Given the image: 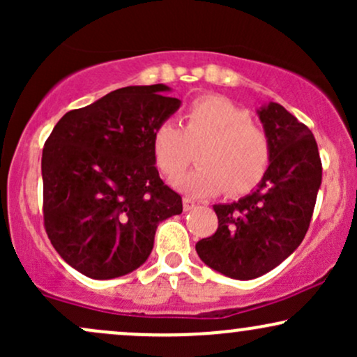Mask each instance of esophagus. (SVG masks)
<instances>
[{
	"label": "esophagus",
	"mask_w": 357,
	"mask_h": 357,
	"mask_svg": "<svg viewBox=\"0 0 357 357\" xmlns=\"http://www.w3.org/2000/svg\"><path fill=\"white\" fill-rule=\"evenodd\" d=\"M196 206V203L192 202L191 198H184L183 199V208H184V211H190V210H192V208Z\"/></svg>",
	"instance_id": "esophagus-1"
}]
</instances>
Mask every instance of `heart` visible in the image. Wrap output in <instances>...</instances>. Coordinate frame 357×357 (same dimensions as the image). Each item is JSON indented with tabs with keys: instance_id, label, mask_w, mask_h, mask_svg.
I'll return each mask as SVG.
<instances>
[{
	"instance_id": "b5f03b06",
	"label": "heart",
	"mask_w": 357,
	"mask_h": 357,
	"mask_svg": "<svg viewBox=\"0 0 357 357\" xmlns=\"http://www.w3.org/2000/svg\"><path fill=\"white\" fill-rule=\"evenodd\" d=\"M198 150V162L179 186L204 198L228 191L245 195L264 179L270 165V139L252 122L248 110L221 96L198 97L184 110V127L173 119L159 122L153 134L155 166L167 179H178Z\"/></svg>"
}]
</instances>
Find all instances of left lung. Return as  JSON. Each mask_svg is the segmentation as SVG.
<instances>
[{
    "label": "left lung",
    "instance_id": "1",
    "mask_svg": "<svg viewBox=\"0 0 357 357\" xmlns=\"http://www.w3.org/2000/svg\"><path fill=\"white\" fill-rule=\"evenodd\" d=\"M270 139V165L255 191L215 204L218 228L196 252L208 267L252 280L280 265L304 240L322 181L314 134L277 102L258 110Z\"/></svg>",
    "mask_w": 357,
    "mask_h": 357
}]
</instances>
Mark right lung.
Segmentation results:
<instances>
[{
	"label": "right lung",
	"mask_w": 357,
	"mask_h": 357,
	"mask_svg": "<svg viewBox=\"0 0 357 357\" xmlns=\"http://www.w3.org/2000/svg\"><path fill=\"white\" fill-rule=\"evenodd\" d=\"M162 84L117 89L53 127L42 154L43 223L53 248L85 277L107 280L149 257L155 228L183 202L159 178L153 134L179 109Z\"/></svg>",
	"instance_id": "add662e5"
}]
</instances>
